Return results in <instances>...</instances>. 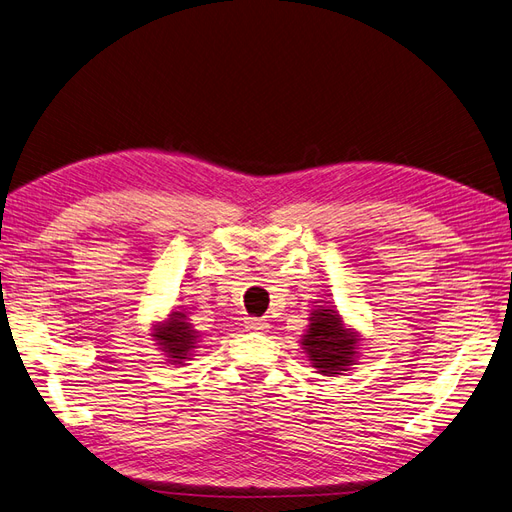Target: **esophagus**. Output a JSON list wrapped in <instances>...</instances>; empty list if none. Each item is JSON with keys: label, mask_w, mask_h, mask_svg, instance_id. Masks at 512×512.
I'll list each match as a JSON object with an SVG mask.
<instances>
[{"label": "esophagus", "mask_w": 512, "mask_h": 512, "mask_svg": "<svg viewBox=\"0 0 512 512\" xmlns=\"http://www.w3.org/2000/svg\"><path fill=\"white\" fill-rule=\"evenodd\" d=\"M245 329L254 331V333H267L269 322L265 318H247L245 320Z\"/></svg>", "instance_id": "34e87169"}]
</instances>
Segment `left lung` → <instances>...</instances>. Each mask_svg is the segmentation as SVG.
Returning <instances> with one entry per match:
<instances>
[{
	"mask_svg": "<svg viewBox=\"0 0 512 512\" xmlns=\"http://www.w3.org/2000/svg\"><path fill=\"white\" fill-rule=\"evenodd\" d=\"M361 335L350 329L335 305H316L301 337L312 367L322 376H342L359 361Z\"/></svg>",
	"mask_w": 512,
	"mask_h": 512,
	"instance_id": "1",
	"label": "left lung"
}]
</instances>
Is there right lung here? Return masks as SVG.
Here are the masks:
<instances>
[{
	"label": "right lung",
	"mask_w": 512,
	"mask_h": 512,
	"mask_svg": "<svg viewBox=\"0 0 512 512\" xmlns=\"http://www.w3.org/2000/svg\"><path fill=\"white\" fill-rule=\"evenodd\" d=\"M151 337L170 365H185L200 344V335L192 327L188 314L179 312V309H170L164 320L153 322Z\"/></svg>",
	"instance_id": "right-lung-1"
}]
</instances>
